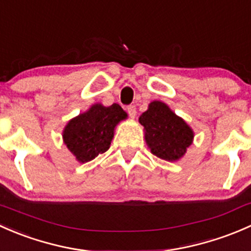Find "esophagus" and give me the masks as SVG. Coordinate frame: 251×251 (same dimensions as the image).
<instances>
[{
	"label": "esophagus",
	"instance_id": "1",
	"mask_svg": "<svg viewBox=\"0 0 251 251\" xmlns=\"http://www.w3.org/2000/svg\"><path fill=\"white\" fill-rule=\"evenodd\" d=\"M127 113H128V115L131 116V118H135V116H136V105H133V104L128 105Z\"/></svg>",
	"mask_w": 251,
	"mask_h": 251
}]
</instances>
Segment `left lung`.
I'll list each match as a JSON object with an SVG mask.
<instances>
[{"instance_id": "8db88e82", "label": "left lung", "mask_w": 251, "mask_h": 251, "mask_svg": "<svg viewBox=\"0 0 251 251\" xmlns=\"http://www.w3.org/2000/svg\"><path fill=\"white\" fill-rule=\"evenodd\" d=\"M146 142L154 155L169 161L181 158L193 140V131L163 102L154 100L140 118Z\"/></svg>"}]
</instances>
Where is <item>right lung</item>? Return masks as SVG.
<instances>
[{
	"mask_svg": "<svg viewBox=\"0 0 251 251\" xmlns=\"http://www.w3.org/2000/svg\"><path fill=\"white\" fill-rule=\"evenodd\" d=\"M126 118L119 104H95L69 121L63 132L64 143L81 163H87L108 151L116 124Z\"/></svg>",
	"mask_w": 251,
	"mask_h": 251,
	"instance_id": "right-lung-1",
	"label": "right lung"
}]
</instances>
